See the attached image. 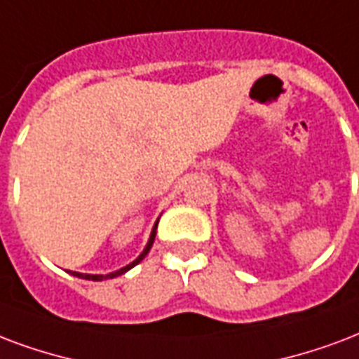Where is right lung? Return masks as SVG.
Masks as SVG:
<instances>
[{
    "mask_svg": "<svg viewBox=\"0 0 359 359\" xmlns=\"http://www.w3.org/2000/svg\"><path fill=\"white\" fill-rule=\"evenodd\" d=\"M158 222H160V218L156 220L154 228H152V231H150L149 243H147V246H144V248H143V252L139 254V256H137V258L133 259L131 264L126 265V267H122V269H118V271H113V273H107V275H88V273H76V271H71V275H73V277H79V278H86V280H103V278H114V277H118V275H124L126 271H130L131 267H135V265L139 264V262H141V259H143L144 256H147V254H149V250H150V248H152V243H154L156 228H158Z\"/></svg>",
    "mask_w": 359,
    "mask_h": 359,
    "instance_id": "obj_1",
    "label": "right lung"
}]
</instances>
